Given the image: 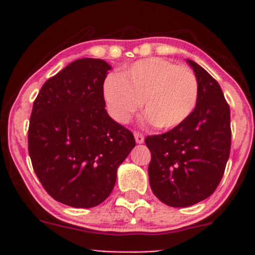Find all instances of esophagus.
<instances>
[{
    "instance_id": "esophagus-1",
    "label": "esophagus",
    "mask_w": 255,
    "mask_h": 255,
    "mask_svg": "<svg viewBox=\"0 0 255 255\" xmlns=\"http://www.w3.org/2000/svg\"><path fill=\"white\" fill-rule=\"evenodd\" d=\"M134 138H135V142H137L138 144H140V143L144 142V135L142 134V133L134 132Z\"/></svg>"
}]
</instances>
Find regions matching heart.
I'll return each mask as SVG.
<instances>
[{"mask_svg": "<svg viewBox=\"0 0 255 255\" xmlns=\"http://www.w3.org/2000/svg\"><path fill=\"white\" fill-rule=\"evenodd\" d=\"M104 97L117 122L127 123L143 105L156 128L171 129L194 112L199 80L189 66L154 56L135 61L120 75H110L105 80Z\"/></svg>", "mask_w": 255, "mask_h": 255, "instance_id": "1", "label": "heart"}]
</instances>
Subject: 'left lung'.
<instances>
[{
	"label": "left lung",
	"instance_id": "1",
	"mask_svg": "<svg viewBox=\"0 0 255 255\" xmlns=\"http://www.w3.org/2000/svg\"><path fill=\"white\" fill-rule=\"evenodd\" d=\"M199 80L194 112L163 134L148 135L151 191L165 205L187 207L207 199L222 180L231 153V111L221 86L204 68L187 60Z\"/></svg>",
	"mask_w": 255,
	"mask_h": 255
}]
</instances>
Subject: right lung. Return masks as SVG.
<instances>
[{"label": "right lung", "instance_id": "obj_1", "mask_svg": "<svg viewBox=\"0 0 255 255\" xmlns=\"http://www.w3.org/2000/svg\"><path fill=\"white\" fill-rule=\"evenodd\" d=\"M109 70L101 59L73 61L44 82L33 104L28 128L33 169L45 191L68 206L104 202L117 168L135 145L133 133L105 110Z\"/></svg>", "mask_w": 255, "mask_h": 255}]
</instances>
